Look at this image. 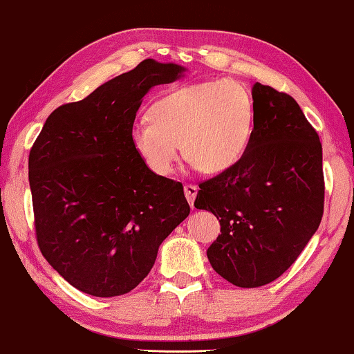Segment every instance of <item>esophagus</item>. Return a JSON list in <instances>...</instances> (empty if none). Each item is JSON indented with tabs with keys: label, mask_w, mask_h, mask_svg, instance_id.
Listing matches in <instances>:
<instances>
[{
	"label": "esophagus",
	"mask_w": 354,
	"mask_h": 354,
	"mask_svg": "<svg viewBox=\"0 0 354 354\" xmlns=\"http://www.w3.org/2000/svg\"><path fill=\"white\" fill-rule=\"evenodd\" d=\"M185 196H187L189 205L194 207V199H196V196H198V187H196V185H192V183L185 185Z\"/></svg>",
	"instance_id": "34e87169"
}]
</instances>
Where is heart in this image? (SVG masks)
Segmentation results:
<instances>
[{
	"instance_id": "obj_1",
	"label": "heart",
	"mask_w": 354,
	"mask_h": 354,
	"mask_svg": "<svg viewBox=\"0 0 354 354\" xmlns=\"http://www.w3.org/2000/svg\"><path fill=\"white\" fill-rule=\"evenodd\" d=\"M254 128V100L245 85L214 79L183 85L151 102L149 118L133 124V150L158 177L185 158L201 171L230 169L245 153Z\"/></svg>"
}]
</instances>
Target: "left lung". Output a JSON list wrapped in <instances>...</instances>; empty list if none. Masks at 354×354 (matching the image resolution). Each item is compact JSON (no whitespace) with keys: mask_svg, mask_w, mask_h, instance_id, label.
<instances>
[{"mask_svg":"<svg viewBox=\"0 0 354 354\" xmlns=\"http://www.w3.org/2000/svg\"><path fill=\"white\" fill-rule=\"evenodd\" d=\"M254 128L230 169L199 183L196 209L221 234L207 250L216 274L241 288L279 279L318 230L324 210L323 149L295 97L254 84Z\"/></svg>","mask_w":354,"mask_h":354,"instance_id":"1","label":"left lung"}]
</instances>
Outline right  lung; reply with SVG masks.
I'll list each match as a JSON object with an SVG mask.
<instances>
[{
  "label": "right lung",
  "instance_id": "obj_1",
  "mask_svg": "<svg viewBox=\"0 0 354 354\" xmlns=\"http://www.w3.org/2000/svg\"><path fill=\"white\" fill-rule=\"evenodd\" d=\"M182 71L144 59L84 100L57 107L31 147L37 247L86 295L134 290L161 242L189 215L183 185L150 172L129 139L144 95Z\"/></svg>",
  "mask_w": 354,
  "mask_h": 354
}]
</instances>
